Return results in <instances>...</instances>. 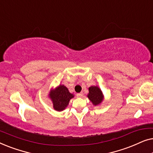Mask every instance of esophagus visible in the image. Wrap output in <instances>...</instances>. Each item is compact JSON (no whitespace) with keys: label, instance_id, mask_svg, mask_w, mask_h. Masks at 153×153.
<instances>
[{"label":"esophagus","instance_id":"34e87169","mask_svg":"<svg viewBox=\"0 0 153 153\" xmlns=\"http://www.w3.org/2000/svg\"><path fill=\"white\" fill-rule=\"evenodd\" d=\"M83 95V93H77L76 94V96L78 97H81Z\"/></svg>","mask_w":153,"mask_h":153}]
</instances>
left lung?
<instances>
[{"label": "left lung", "mask_w": 153, "mask_h": 153, "mask_svg": "<svg viewBox=\"0 0 153 153\" xmlns=\"http://www.w3.org/2000/svg\"><path fill=\"white\" fill-rule=\"evenodd\" d=\"M88 97L93 102L94 105H97L100 104L103 100L102 93L97 86H91L89 88V94Z\"/></svg>", "instance_id": "1"}]
</instances>
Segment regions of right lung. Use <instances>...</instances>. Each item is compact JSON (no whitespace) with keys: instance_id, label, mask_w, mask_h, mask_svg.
Here are the masks:
<instances>
[{"instance_id":"obj_1","label":"right lung","mask_w":153,"mask_h":153,"mask_svg":"<svg viewBox=\"0 0 153 153\" xmlns=\"http://www.w3.org/2000/svg\"><path fill=\"white\" fill-rule=\"evenodd\" d=\"M74 97L63 85H60L55 90H52L50 97L53 102L54 109L58 111L64 110L68 105L69 102Z\"/></svg>"}]
</instances>
